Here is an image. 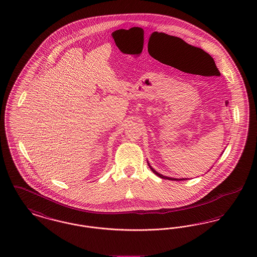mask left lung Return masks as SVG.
<instances>
[{"label":"left lung","instance_id":"8db88e82","mask_svg":"<svg viewBox=\"0 0 257 257\" xmlns=\"http://www.w3.org/2000/svg\"><path fill=\"white\" fill-rule=\"evenodd\" d=\"M149 166V165H148ZM149 168L151 169V171H153L157 176H159V177H161V178H164V179H169V180H177V181H180V180H185V179H175V178H171V177H167V176H164V175H162V174H160V173H158L157 171H154L150 166H149Z\"/></svg>","mask_w":257,"mask_h":257}]
</instances>
